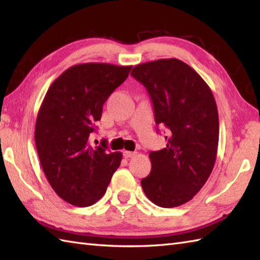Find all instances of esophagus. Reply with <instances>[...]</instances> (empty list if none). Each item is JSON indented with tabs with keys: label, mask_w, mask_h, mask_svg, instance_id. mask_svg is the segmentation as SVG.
I'll list each match as a JSON object with an SVG mask.
<instances>
[{
	"label": "esophagus",
	"mask_w": 260,
	"mask_h": 260,
	"mask_svg": "<svg viewBox=\"0 0 260 260\" xmlns=\"http://www.w3.org/2000/svg\"><path fill=\"white\" fill-rule=\"evenodd\" d=\"M124 157L126 158H131V157H134L136 155V152H131V151H124L123 153Z\"/></svg>",
	"instance_id": "1"
}]
</instances>
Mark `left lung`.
Wrapping results in <instances>:
<instances>
[{
  "mask_svg": "<svg viewBox=\"0 0 260 260\" xmlns=\"http://www.w3.org/2000/svg\"><path fill=\"white\" fill-rule=\"evenodd\" d=\"M131 75L152 99L156 125L168 128L167 147L151 152V173L141 180L146 197L162 208L184 204L201 190L217 158L218 108L210 87L179 59L137 64Z\"/></svg>",
  "mask_w": 260,
  "mask_h": 260,
  "instance_id": "1",
  "label": "left lung"
}]
</instances>
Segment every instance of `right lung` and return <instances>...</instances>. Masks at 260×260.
<instances>
[{
	"label": "right lung",
	"mask_w": 260,
	"mask_h": 260,
	"mask_svg": "<svg viewBox=\"0 0 260 260\" xmlns=\"http://www.w3.org/2000/svg\"><path fill=\"white\" fill-rule=\"evenodd\" d=\"M132 66L80 63L60 75L39 109L35 141L39 159L57 194L73 206L89 207L101 199L121 161L106 142L91 146L103 105L128 77Z\"/></svg>",
	"instance_id": "1"
}]
</instances>
